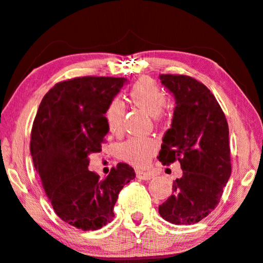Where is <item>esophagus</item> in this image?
<instances>
[{"label": "esophagus", "mask_w": 263, "mask_h": 263, "mask_svg": "<svg viewBox=\"0 0 263 263\" xmlns=\"http://www.w3.org/2000/svg\"><path fill=\"white\" fill-rule=\"evenodd\" d=\"M137 178L141 179V180H144V181H148V180H151L153 178V174L149 173V172H141V170H137Z\"/></svg>", "instance_id": "1"}]
</instances>
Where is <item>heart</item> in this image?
I'll use <instances>...</instances> for the list:
<instances>
[{"instance_id":"heart-1","label":"heart","mask_w":263,"mask_h":263,"mask_svg":"<svg viewBox=\"0 0 263 263\" xmlns=\"http://www.w3.org/2000/svg\"><path fill=\"white\" fill-rule=\"evenodd\" d=\"M129 98L137 106L142 107L152 116L162 112L166 105V94L151 78H141L132 85ZM125 116V105L120 99H112L106 107L105 120L111 131H119ZM158 151V141L153 137H134L121 144L120 154L128 163L145 166Z\"/></svg>"}]
</instances>
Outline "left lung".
Instances as JSON below:
<instances>
[{"instance_id":"obj_1","label":"left lung","mask_w":263,"mask_h":263,"mask_svg":"<svg viewBox=\"0 0 263 263\" xmlns=\"http://www.w3.org/2000/svg\"><path fill=\"white\" fill-rule=\"evenodd\" d=\"M159 78L176 106L158 159L164 165L179 160L182 176L174 181L173 195L158 211L166 222L190 226L217 207L230 178L229 127L222 107L201 82L179 74Z\"/></svg>"}]
</instances>
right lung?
<instances>
[{
  "mask_svg": "<svg viewBox=\"0 0 263 263\" xmlns=\"http://www.w3.org/2000/svg\"><path fill=\"white\" fill-rule=\"evenodd\" d=\"M126 78L80 77L55 84L41 100L31 128L30 154L53 211L63 222L97 230L112 220L123 186L136 178L119 163L104 179L88 170L109 126L106 107Z\"/></svg>",
  "mask_w": 263,
  "mask_h": 263,
  "instance_id": "obj_1",
  "label": "right lung"
}]
</instances>
